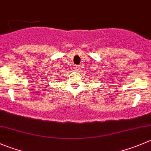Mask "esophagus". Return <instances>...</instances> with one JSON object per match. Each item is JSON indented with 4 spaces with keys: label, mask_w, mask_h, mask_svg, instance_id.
Segmentation results:
<instances>
[{
    "label": "esophagus",
    "mask_w": 151,
    "mask_h": 151,
    "mask_svg": "<svg viewBox=\"0 0 151 151\" xmlns=\"http://www.w3.org/2000/svg\"><path fill=\"white\" fill-rule=\"evenodd\" d=\"M73 68H74V71H78L79 70H80V66H79V65H74V67H73Z\"/></svg>",
    "instance_id": "obj_1"
}]
</instances>
